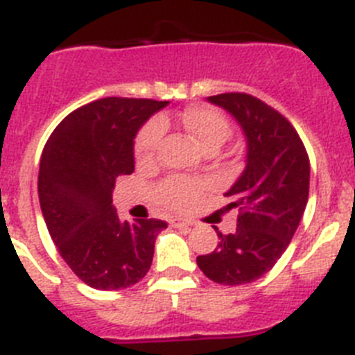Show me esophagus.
<instances>
[{"instance_id":"obj_1","label":"esophagus","mask_w":355,"mask_h":355,"mask_svg":"<svg viewBox=\"0 0 355 355\" xmlns=\"http://www.w3.org/2000/svg\"><path fill=\"white\" fill-rule=\"evenodd\" d=\"M171 224H172V227H180V229H187V227H190V225H193L190 220H178V218H175V220H172Z\"/></svg>"}]
</instances>
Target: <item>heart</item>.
<instances>
[{"mask_svg":"<svg viewBox=\"0 0 355 355\" xmlns=\"http://www.w3.org/2000/svg\"><path fill=\"white\" fill-rule=\"evenodd\" d=\"M178 121L205 150L218 149L231 135V124L225 115L208 106H193V108L184 110L183 114H180ZM163 135H165V119H150L147 124H144L135 140L137 162L150 163L156 158ZM205 188L206 183L202 181L171 175L156 187V199L165 208L187 211L196 205Z\"/></svg>","mask_w":355,"mask_h":355,"instance_id":"b5f03b06","label":"heart"}]
</instances>
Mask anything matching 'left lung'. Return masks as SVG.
Masks as SVG:
<instances>
[{
	"label": "left lung",
	"instance_id": "left-lung-1",
	"mask_svg": "<svg viewBox=\"0 0 355 355\" xmlns=\"http://www.w3.org/2000/svg\"><path fill=\"white\" fill-rule=\"evenodd\" d=\"M233 115L247 137V165L225 197L240 208L236 231L222 234L197 265L213 283H252L283 256L309 196V158L299 133L277 110L245 92L208 97Z\"/></svg>",
	"mask_w": 355,
	"mask_h": 355
}]
</instances>
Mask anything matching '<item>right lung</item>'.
<instances>
[{
  "label": "right lung",
  "mask_w": 355,
  "mask_h": 355,
  "mask_svg": "<svg viewBox=\"0 0 355 355\" xmlns=\"http://www.w3.org/2000/svg\"><path fill=\"white\" fill-rule=\"evenodd\" d=\"M167 101L103 97L69 114L44 146L39 200L56 249L96 290L133 286L149 272L155 240L167 222L121 220L112 192L135 171L133 140Z\"/></svg>",
  "instance_id": "add662e5"
}]
</instances>
